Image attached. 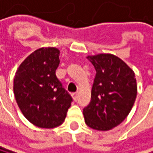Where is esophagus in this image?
<instances>
[{"label":"esophagus","instance_id":"1","mask_svg":"<svg viewBox=\"0 0 153 153\" xmlns=\"http://www.w3.org/2000/svg\"><path fill=\"white\" fill-rule=\"evenodd\" d=\"M72 97H73V100L76 102L78 100V97H79V94L78 93H75V94H72Z\"/></svg>","mask_w":153,"mask_h":153}]
</instances>
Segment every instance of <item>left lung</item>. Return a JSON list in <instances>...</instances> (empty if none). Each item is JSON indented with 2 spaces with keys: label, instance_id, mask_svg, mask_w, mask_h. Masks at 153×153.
Instances as JSON below:
<instances>
[{
  "label": "left lung",
  "instance_id": "1",
  "mask_svg": "<svg viewBox=\"0 0 153 153\" xmlns=\"http://www.w3.org/2000/svg\"><path fill=\"white\" fill-rule=\"evenodd\" d=\"M96 74L91 102L83 108L88 127L110 130L128 117L137 96V82L132 69L113 54L87 56Z\"/></svg>",
  "mask_w": 153,
  "mask_h": 153
}]
</instances>
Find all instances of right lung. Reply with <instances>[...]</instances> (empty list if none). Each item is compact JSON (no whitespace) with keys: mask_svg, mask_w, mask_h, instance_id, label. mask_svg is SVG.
Wrapping results in <instances>:
<instances>
[{"mask_svg":"<svg viewBox=\"0 0 153 153\" xmlns=\"http://www.w3.org/2000/svg\"><path fill=\"white\" fill-rule=\"evenodd\" d=\"M59 50L41 48L29 55L13 79L16 103L25 117L42 128H56L65 120L72 98L56 76Z\"/></svg>","mask_w":153,"mask_h":153,"instance_id":"1","label":"right lung"}]
</instances>
